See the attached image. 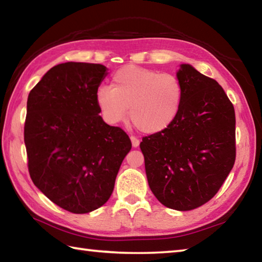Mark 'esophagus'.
<instances>
[{"mask_svg": "<svg viewBox=\"0 0 262 262\" xmlns=\"http://www.w3.org/2000/svg\"><path fill=\"white\" fill-rule=\"evenodd\" d=\"M130 141H132L133 148H137V147H139V145H140V140L136 139L135 136H132V137H130Z\"/></svg>", "mask_w": 262, "mask_h": 262, "instance_id": "esophagus-1", "label": "esophagus"}]
</instances>
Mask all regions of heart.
I'll use <instances>...</instances> for the list:
<instances>
[{
    "label": "heart",
    "mask_w": 262,
    "mask_h": 262,
    "mask_svg": "<svg viewBox=\"0 0 262 262\" xmlns=\"http://www.w3.org/2000/svg\"><path fill=\"white\" fill-rule=\"evenodd\" d=\"M184 88L173 74L125 66L113 74L110 88H99L96 104L111 125L125 121L129 108L132 122L145 134L167 129L178 117Z\"/></svg>",
    "instance_id": "1"
}]
</instances>
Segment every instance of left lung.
<instances>
[{
  "instance_id": "8db88e82",
  "label": "left lung",
  "mask_w": 262,
  "mask_h": 262,
  "mask_svg": "<svg viewBox=\"0 0 262 262\" xmlns=\"http://www.w3.org/2000/svg\"><path fill=\"white\" fill-rule=\"evenodd\" d=\"M184 99L174 122L140 144L149 187L171 209L205 205L219 192L236 159L234 108L219 83L188 63L177 72Z\"/></svg>"
}]
</instances>
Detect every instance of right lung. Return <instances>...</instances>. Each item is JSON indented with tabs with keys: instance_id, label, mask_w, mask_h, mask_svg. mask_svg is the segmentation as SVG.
I'll use <instances>...</instances> for the list:
<instances>
[{
	"instance_id": "add662e5",
	"label": "right lung",
	"mask_w": 262,
	"mask_h": 262,
	"mask_svg": "<svg viewBox=\"0 0 262 262\" xmlns=\"http://www.w3.org/2000/svg\"><path fill=\"white\" fill-rule=\"evenodd\" d=\"M103 64L66 62L51 68L28 97L24 142L29 172L63 209L86 214L105 205L132 142L99 115Z\"/></svg>"
}]
</instances>
